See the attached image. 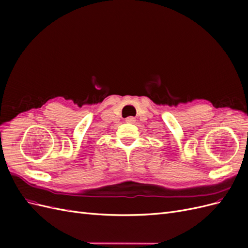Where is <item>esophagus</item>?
<instances>
[{
  "label": "esophagus",
  "mask_w": 248,
  "mask_h": 248,
  "mask_svg": "<svg viewBox=\"0 0 248 248\" xmlns=\"http://www.w3.org/2000/svg\"><path fill=\"white\" fill-rule=\"evenodd\" d=\"M125 122H126V123H130V124H132V123L136 122V119H134L133 117H127V118L125 119Z\"/></svg>",
  "instance_id": "esophagus-1"
}]
</instances>
